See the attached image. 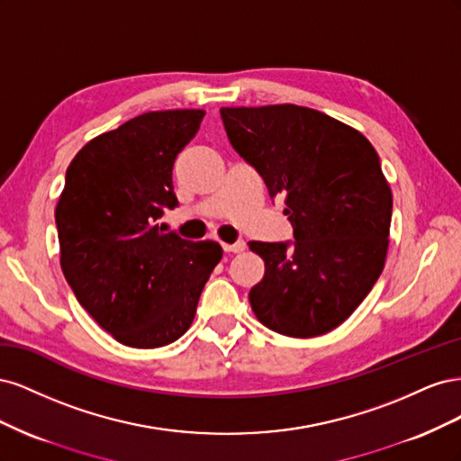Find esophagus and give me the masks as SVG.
Returning a JSON list of instances; mask_svg holds the SVG:
<instances>
[{"label":"esophagus","instance_id":"34e87169","mask_svg":"<svg viewBox=\"0 0 461 461\" xmlns=\"http://www.w3.org/2000/svg\"><path fill=\"white\" fill-rule=\"evenodd\" d=\"M222 249H225L227 254H240V252H244V249H246V244L242 240L234 242V244H222Z\"/></svg>","mask_w":461,"mask_h":461}]
</instances>
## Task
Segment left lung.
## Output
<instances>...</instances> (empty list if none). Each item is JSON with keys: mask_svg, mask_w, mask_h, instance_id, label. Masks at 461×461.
Returning a JSON list of instances; mask_svg holds the SVG:
<instances>
[{"mask_svg": "<svg viewBox=\"0 0 461 461\" xmlns=\"http://www.w3.org/2000/svg\"><path fill=\"white\" fill-rule=\"evenodd\" d=\"M221 119L294 229V242H249L265 261L256 317L294 339L337 329L384 267L393 192L379 156L359 131L294 104L221 107Z\"/></svg>", "mask_w": 461, "mask_h": 461, "instance_id": "left-lung-1", "label": "left lung"}]
</instances>
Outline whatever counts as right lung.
Instances as JSON below:
<instances>
[{
    "label": "right lung",
    "mask_w": 461,
    "mask_h": 461,
    "mask_svg": "<svg viewBox=\"0 0 461 461\" xmlns=\"http://www.w3.org/2000/svg\"><path fill=\"white\" fill-rule=\"evenodd\" d=\"M203 109L138 115L82 148L55 207L61 269L97 325L131 348H159L190 329L213 240L190 242L158 225L176 207L173 165L196 136Z\"/></svg>",
    "instance_id": "obj_1"
}]
</instances>
